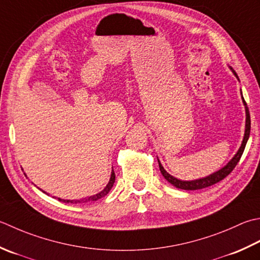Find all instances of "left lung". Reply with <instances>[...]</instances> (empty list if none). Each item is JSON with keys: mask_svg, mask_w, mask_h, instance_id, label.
<instances>
[{"mask_svg": "<svg viewBox=\"0 0 260 260\" xmlns=\"http://www.w3.org/2000/svg\"><path fill=\"white\" fill-rule=\"evenodd\" d=\"M232 70V68H230ZM233 74L237 76V79L239 80L238 75L236 73V71L232 70ZM242 94V93H241ZM242 101H243V105L246 107V131H245V136H243V141L241 143L240 149L238 150L237 154L232 157V160L229 162V164L223 167L221 170H218L214 174H212L210 176H207L205 178H202V179H197V180H191V181H184V180H179L177 179V178L172 177L171 175L168 174V172L164 169V167L160 164L159 159H157V162H159V167H160V171L162 176H164L166 179L170 182L171 185H174L176 188H179V189H184V190H197V189H203V188H206V187H210L213 186L214 184H217L218 181H221L222 179H224L226 176H229L232 172V170L235 169L236 166L238 165L239 160H240V157L243 153V151H245V147L246 144L248 142L249 139V135H250V114H249V109L247 107V104L245 99H243L242 96Z\"/></svg>", "mask_w": 260, "mask_h": 260, "instance_id": "obj_1", "label": "left lung"}]
</instances>
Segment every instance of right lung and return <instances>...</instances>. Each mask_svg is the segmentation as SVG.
Returning a JSON list of instances; mask_svg holds the SVG:
<instances>
[{
    "instance_id": "add662e5",
    "label": "right lung",
    "mask_w": 260,
    "mask_h": 260,
    "mask_svg": "<svg viewBox=\"0 0 260 260\" xmlns=\"http://www.w3.org/2000/svg\"><path fill=\"white\" fill-rule=\"evenodd\" d=\"M115 172L114 170L111 171V176H110V179H109V182L108 185H107L105 187V189L103 191L98 192V194H95L93 196H90V197H85V198H82V200H73V201H70V200H60V198H58V201L60 202H64V203H72V204H80V203H88V202H94V201H98L100 200V198L105 197L108 192L110 191L111 188H113L114 186V182H115Z\"/></svg>"
}]
</instances>
